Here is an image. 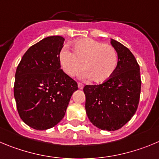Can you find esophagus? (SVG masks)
Listing matches in <instances>:
<instances>
[{
    "instance_id": "34e87169",
    "label": "esophagus",
    "mask_w": 159,
    "mask_h": 159,
    "mask_svg": "<svg viewBox=\"0 0 159 159\" xmlns=\"http://www.w3.org/2000/svg\"><path fill=\"white\" fill-rule=\"evenodd\" d=\"M78 89H82L84 88V84H81V83H80V82L78 83Z\"/></svg>"
}]
</instances>
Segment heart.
<instances>
[{"label":"heart","mask_w":159,"mask_h":159,"mask_svg":"<svg viewBox=\"0 0 159 159\" xmlns=\"http://www.w3.org/2000/svg\"><path fill=\"white\" fill-rule=\"evenodd\" d=\"M74 52L64 48L59 53V63L69 76H75L84 67L80 75L82 79L103 82L111 78L118 66V54L114 47L92 38H84L72 44Z\"/></svg>","instance_id":"heart-1"}]
</instances>
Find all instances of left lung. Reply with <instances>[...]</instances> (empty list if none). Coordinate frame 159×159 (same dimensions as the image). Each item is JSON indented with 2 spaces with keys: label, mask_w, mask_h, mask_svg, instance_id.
Returning a JSON list of instances; mask_svg holds the SVG:
<instances>
[{
  "label": "left lung",
  "mask_w": 159,
  "mask_h": 159,
  "mask_svg": "<svg viewBox=\"0 0 159 159\" xmlns=\"http://www.w3.org/2000/svg\"><path fill=\"white\" fill-rule=\"evenodd\" d=\"M118 53V66L111 78L100 84L85 85V110L89 121L102 130L115 131L136 113L140 101V66L130 50L111 40Z\"/></svg>",
  "instance_id": "1"
}]
</instances>
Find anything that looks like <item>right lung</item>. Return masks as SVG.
I'll return each instance as SVG.
<instances>
[{"instance_id": "right-lung-1", "label": "right lung", "mask_w": 159, "mask_h": 159, "mask_svg": "<svg viewBox=\"0 0 159 159\" xmlns=\"http://www.w3.org/2000/svg\"><path fill=\"white\" fill-rule=\"evenodd\" d=\"M64 38L50 36L26 52L16 72L14 96L18 113L31 128H52L64 117L78 84L59 63Z\"/></svg>"}]
</instances>
